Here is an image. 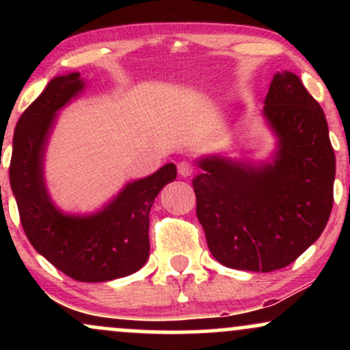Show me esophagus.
I'll list each match as a JSON object with an SVG mask.
<instances>
[{"label": "esophagus", "mask_w": 350, "mask_h": 350, "mask_svg": "<svg viewBox=\"0 0 350 350\" xmlns=\"http://www.w3.org/2000/svg\"><path fill=\"white\" fill-rule=\"evenodd\" d=\"M178 171H179V174L183 176V178H189V176H191L192 172L196 171V167H194V164H192V163L180 161L178 164Z\"/></svg>", "instance_id": "obj_1"}]
</instances>
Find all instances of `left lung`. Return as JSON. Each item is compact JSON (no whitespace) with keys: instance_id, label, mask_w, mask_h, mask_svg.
<instances>
[{"instance_id":"8db88e82","label":"left lung","mask_w":350,"mask_h":350,"mask_svg":"<svg viewBox=\"0 0 350 350\" xmlns=\"http://www.w3.org/2000/svg\"><path fill=\"white\" fill-rule=\"evenodd\" d=\"M262 110L275 138L267 159L200 156L198 219L224 267L280 270L319 239L332 208L336 156L323 108L290 70L273 75Z\"/></svg>"}]
</instances>
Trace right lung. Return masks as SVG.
<instances>
[{"label": "right lung", "instance_id": "1", "mask_svg": "<svg viewBox=\"0 0 350 350\" xmlns=\"http://www.w3.org/2000/svg\"><path fill=\"white\" fill-rule=\"evenodd\" d=\"M80 72L57 75L18 120L10 183L24 232L47 262L70 278L102 283L131 275L150 256V211L178 170L164 164L126 183L102 207L87 214L62 211L46 184V152L59 111L85 92Z\"/></svg>", "mask_w": 350, "mask_h": 350}]
</instances>
